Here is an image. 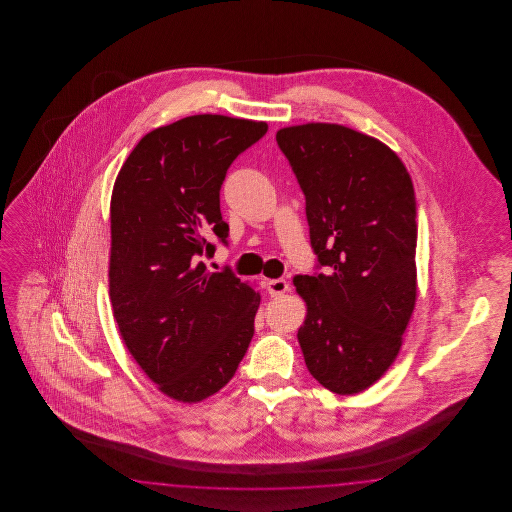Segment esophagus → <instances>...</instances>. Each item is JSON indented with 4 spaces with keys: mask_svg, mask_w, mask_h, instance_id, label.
Masks as SVG:
<instances>
[{
    "mask_svg": "<svg viewBox=\"0 0 512 512\" xmlns=\"http://www.w3.org/2000/svg\"><path fill=\"white\" fill-rule=\"evenodd\" d=\"M267 289H269V294H271V296H278V294H283L285 291H289V282H287V280H283V278L269 280V282H267Z\"/></svg>",
    "mask_w": 512,
    "mask_h": 512,
    "instance_id": "obj_1",
    "label": "esophagus"
}]
</instances>
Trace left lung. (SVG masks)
Segmentation results:
<instances>
[{
  "label": "left lung",
  "instance_id": "left-lung-1",
  "mask_svg": "<svg viewBox=\"0 0 512 512\" xmlns=\"http://www.w3.org/2000/svg\"><path fill=\"white\" fill-rule=\"evenodd\" d=\"M276 142L305 196L315 269L296 274L307 304L298 342L329 392L359 393L397 357L417 294V208L404 164L338 124L283 128Z\"/></svg>",
  "mask_w": 512,
  "mask_h": 512
}]
</instances>
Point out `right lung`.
<instances>
[{"instance_id":"obj_1","label":"right lung","mask_w":512,"mask_h":512,"mask_svg":"<svg viewBox=\"0 0 512 512\" xmlns=\"http://www.w3.org/2000/svg\"><path fill=\"white\" fill-rule=\"evenodd\" d=\"M265 122L194 115L144 135L111 196L109 296L126 348L168 397L197 403L234 377L254 335L260 294L210 272L229 225L219 190Z\"/></svg>"}]
</instances>
